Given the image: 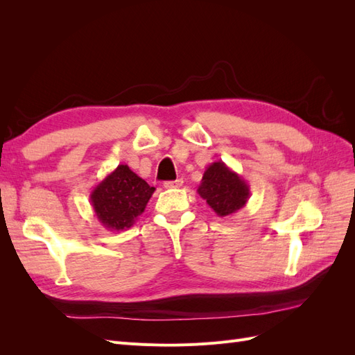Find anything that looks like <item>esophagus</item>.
Returning <instances> with one entry per match:
<instances>
[{
  "label": "esophagus",
  "instance_id": "obj_1",
  "mask_svg": "<svg viewBox=\"0 0 355 355\" xmlns=\"http://www.w3.org/2000/svg\"><path fill=\"white\" fill-rule=\"evenodd\" d=\"M182 184H184V180H182V179L170 180V182H164V188L166 189H176V188H180Z\"/></svg>",
  "mask_w": 355,
  "mask_h": 355
}]
</instances>
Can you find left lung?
Segmentation results:
<instances>
[{"label":"left lung","mask_w":355,"mask_h":355,"mask_svg":"<svg viewBox=\"0 0 355 355\" xmlns=\"http://www.w3.org/2000/svg\"><path fill=\"white\" fill-rule=\"evenodd\" d=\"M197 192L219 218L237 213L250 198L247 182L223 161H214L206 168Z\"/></svg>","instance_id":"left-lung-1"}]
</instances>
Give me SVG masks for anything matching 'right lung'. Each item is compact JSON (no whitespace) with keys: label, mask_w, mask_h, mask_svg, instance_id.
I'll return each instance as SVG.
<instances>
[{"label":"right lung","mask_w":355,"mask_h":355,"mask_svg":"<svg viewBox=\"0 0 355 355\" xmlns=\"http://www.w3.org/2000/svg\"><path fill=\"white\" fill-rule=\"evenodd\" d=\"M154 191V187H149L127 164H120L94 187L90 202L103 227L118 232L132 227L145 211Z\"/></svg>","instance_id":"obj_1"}]
</instances>
